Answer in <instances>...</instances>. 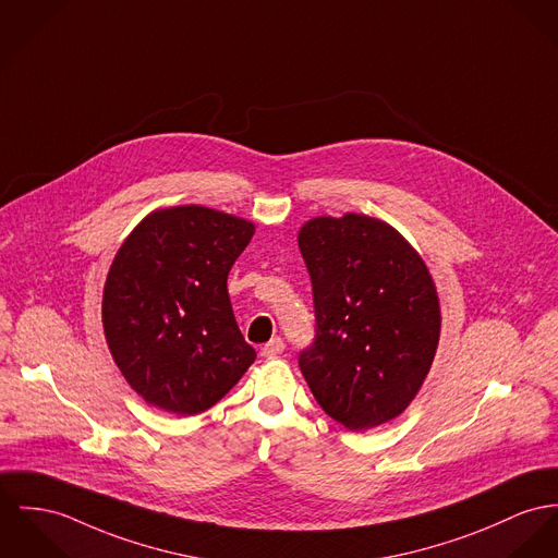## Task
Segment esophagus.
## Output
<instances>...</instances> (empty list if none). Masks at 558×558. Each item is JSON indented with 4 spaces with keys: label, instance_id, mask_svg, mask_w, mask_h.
<instances>
[{
    "label": "esophagus",
    "instance_id": "esophagus-1",
    "mask_svg": "<svg viewBox=\"0 0 558 558\" xmlns=\"http://www.w3.org/2000/svg\"><path fill=\"white\" fill-rule=\"evenodd\" d=\"M282 350H284V342H282V338H271L269 342L265 343V345L260 348V356H265V359H274V356L282 354Z\"/></svg>",
    "mask_w": 558,
    "mask_h": 558
}]
</instances>
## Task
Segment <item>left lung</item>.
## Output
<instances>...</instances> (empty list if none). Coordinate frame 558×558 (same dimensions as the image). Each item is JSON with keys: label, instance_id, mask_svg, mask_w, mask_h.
I'll list each match as a JSON object with an SVG mask.
<instances>
[{"label": "left lung", "instance_id": "1", "mask_svg": "<svg viewBox=\"0 0 558 558\" xmlns=\"http://www.w3.org/2000/svg\"><path fill=\"white\" fill-rule=\"evenodd\" d=\"M298 242L316 316L301 374L345 429L385 425L416 397L437 350L441 314L429 269L372 216L312 218Z\"/></svg>", "mask_w": 558, "mask_h": 558}]
</instances>
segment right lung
<instances>
[{"mask_svg": "<svg viewBox=\"0 0 558 558\" xmlns=\"http://www.w3.org/2000/svg\"><path fill=\"white\" fill-rule=\"evenodd\" d=\"M253 233L251 220L175 206L146 216L119 248L104 287V333L146 403L199 414L257 359L227 293L229 269Z\"/></svg>", "mask_w": 558, "mask_h": 558, "instance_id": "add662e5", "label": "right lung"}]
</instances>
